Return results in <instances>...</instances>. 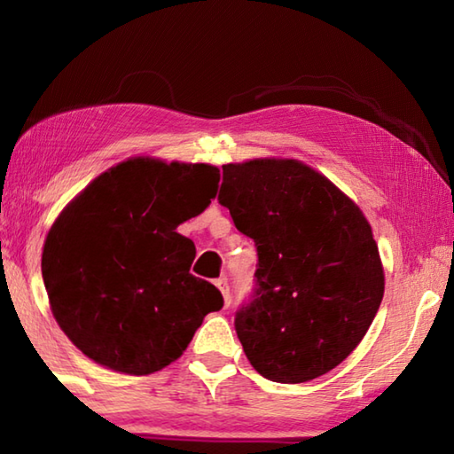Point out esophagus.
Instances as JSON below:
<instances>
[{"mask_svg": "<svg viewBox=\"0 0 454 454\" xmlns=\"http://www.w3.org/2000/svg\"><path fill=\"white\" fill-rule=\"evenodd\" d=\"M216 286L220 288L222 296H224V304L230 306V301H232V298H230V284H228V278H218V280H216Z\"/></svg>", "mask_w": 454, "mask_h": 454, "instance_id": "obj_1", "label": "esophagus"}]
</instances>
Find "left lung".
Returning a JSON list of instances; mask_svg holds the SVG:
<instances>
[{
	"label": "left lung",
	"instance_id": "8db88e82",
	"mask_svg": "<svg viewBox=\"0 0 454 454\" xmlns=\"http://www.w3.org/2000/svg\"><path fill=\"white\" fill-rule=\"evenodd\" d=\"M218 202L254 240V288L234 328L268 380L296 384L333 371L379 312V246L358 206L296 160L222 168Z\"/></svg>",
	"mask_w": 454,
	"mask_h": 454
}]
</instances>
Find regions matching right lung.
<instances>
[{
	"instance_id": "obj_1",
	"label": "right lung",
	"mask_w": 454,
	"mask_h": 454,
	"mask_svg": "<svg viewBox=\"0 0 454 454\" xmlns=\"http://www.w3.org/2000/svg\"><path fill=\"white\" fill-rule=\"evenodd\" d=\"M218 182L214 166L136 158L59 214L42 276L53 317L83 355L120 372H156L224 306L214 284L190 274L196 246L176 232L206 210Z\"/></svg>"
}]
</instances>
